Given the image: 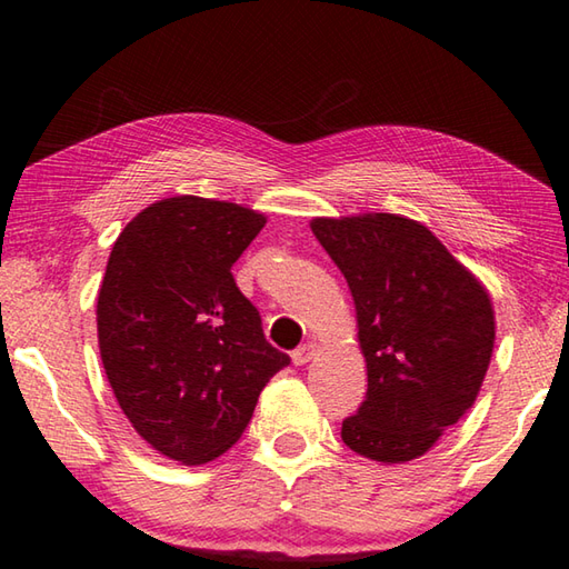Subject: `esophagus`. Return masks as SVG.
I'll list each match as a JSON object with an SVG mask.
<instances>
[{
	"instance_id": "esophagus-1",
	"label": "esophagus",
	"mask_w": 569,
	"mask_h": 569,
	"mask_svg": "<svg viewBox=\"0 0 569 569\" xmlns=\"http://www.w3.org/2000/svg\"><path fill=\"white\" fill-rule=\"evenodd\" d=\"M318 353V346L316 343H303L301 348H296L293 350V363L296 366H306L308 363V360H313V356Z\"/></svg>"
}]
</instances>
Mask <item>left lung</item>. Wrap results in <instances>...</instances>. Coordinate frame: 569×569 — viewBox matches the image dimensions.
Wrapping results in <instances>:
<instances>
[{"label":"left lung","instance_id":"left-lung-1","mask_svg":"<svg viewBox=\"0 0 569 569\" xmlns=\"http://www.w3.org/2000/svg\"><path fill=\"white\" fill-rule=\"evenodd\" d=\"M311 231L346 276L368 368L366 400L340 438L386 465L426 456L472 408L488 373V288L400 213L318 216Z\"/></svg>","mask_w":569,"mask_h":569}]
</instances>
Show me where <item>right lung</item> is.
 <instances>
[{
  "label": "right lung",
  "instance_id": "obj_1",
  "mask_svg": "<svg viewBox=\"0 0 569 569\" xmlns=\"http://www.w3.org/2000/svg\"><path fill=\"white\" fill-rule=\"evenodd\" d=\"M263 226L246 206L173 196L113 241L97 298L101 363L133 430L181 465L223 456L291 363L231 273Z\"/></svg>",
  "mask_w": 569,
  "mask_h": 569
}]
</instances>
